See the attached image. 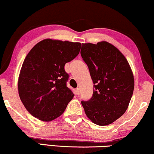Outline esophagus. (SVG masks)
<instances>
[{
    "instance_id": "obj_1",
    "label": "esophagus",
    "mask_w": 154,
    "mask_h": 154,
    "mask_svg": "<svg viewBox=\"0 0 154 154\" xmlns=\"http://www.w3.org/2000/svg\"><path fill=\"white\" fill-rule=\"evenodd\" d=\"M79 93H80V89L77 87V88L76 89V94H77V95H79Z\"/></svg>"
}]
</instances>
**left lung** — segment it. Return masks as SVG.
Returning <instances> with one entry per match:
<instances>
[{
	"label": "left lung",
	"instance_id": "1",
	"mask_svg": "<svg viewBox=\"0 0 154 154\" xmlns=\"http://www.w3.org/2000/svg\"><path fill=\"white\" fill-rule=\"evenodd\" d=\"M80 52L94 87L91 98L82 101V105L93 123L109 125L129 106L134 88L133 72L124 54L108 42L82 43Z\"/></svg>",
	"mask_w": 154,
	"mask_h": 154
}]
</instances>
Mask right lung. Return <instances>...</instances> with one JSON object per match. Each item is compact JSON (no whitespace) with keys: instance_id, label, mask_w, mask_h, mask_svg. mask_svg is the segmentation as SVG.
Segmentation results:
<instances>
[{"instance_id":"obj_1","label":"right lung","mask_w":154,"mask_h":154,"mask_svg":"<svg viewBox=\"0 0 154 154\" xmlns=\"http://www.w3.org/2000/svg\"><path fill=\"white\" fill-rule=\"evenodd\" d=\"M80 42L45 39L37 43L23 62L17 82L21 102L31 115L50 122L65 112L75 96L66 86L65 65L77 57Z\"/></svg>"}]
</instances>
